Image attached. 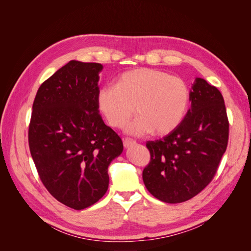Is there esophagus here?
I'll use <instances>...</instances> for the list:
<instances>
[{"label": "esophagus", "mask_w": 251, "mask_h": 251, "mask_svg": "<svg viewBox=\"0 0 251 251\" xmlns=\"http://www.w3.org/2000/svg\"><path fill=\"white\" fill-rule=\"evenodd\" d=\"M134 143H136V142H134V141L131 140V139H124L123 140V144H124L125 149H128V147L132 146Z\"/></svg>", "instance_id": "1"}]
</instances>
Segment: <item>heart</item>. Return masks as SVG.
Wrapping results in <instances>:
<instances>
[{"mask_svg":"<svg viewBox=\"0 0 251 251\" xmlns=\"http://www.w3.org/2000/svg\"><path fill=\"white\" fill-rule=\"evenodd\" d=\"M190 90L181 77L161 70L140 68L121 74L115 86H102L96 96L100 112L113 128L126 127L132 136L155 131L166 134L181 123L188 110Z\"/></svg>","mask_w":251,"mask_h":251,"instance_id":"heart-1","label":"heart"}]
</instances>
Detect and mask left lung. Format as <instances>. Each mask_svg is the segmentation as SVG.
Returning <instances> with one entry per match:
<instances>
[{
    "instance_id": "obj_1",
    "label": "left lung",
    "mask_w": 251,
    "mask_h": 251,
    "mask_svg": "<svg viewBox=\"0 0 251 251\" xmlns=\"http://www.w3.org/2000/svg\"><path fill=\"white\" fill-rule=\"evenodd\" d=\"M190 100L177 128L146 143L151 161L143 170V181L163 202H183L201 192L214 178L227 150L229 121L220 90L196 78Z\"/></svg>"
}]
</instances>
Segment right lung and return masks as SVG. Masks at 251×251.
Returning a JSON list of instances; mask_svg holds the SVG:
<instances>
[{"mask_svg": "<svg viewBox=\"0 0 251 251\" xmlns=\"http://www.w3.org/2000/svg\"><path fill=\"white\" fill-rule=\"evenodd\" d=\"M100 63L71 60L42 82L28 126V145L44 187L74 210L108 190V166L123 151L96 104Z\"/></svg>", "mask_w": 251, "mask_h": 251, "instance_id": "obj_1", "label": "right lung"}]
</instances>
